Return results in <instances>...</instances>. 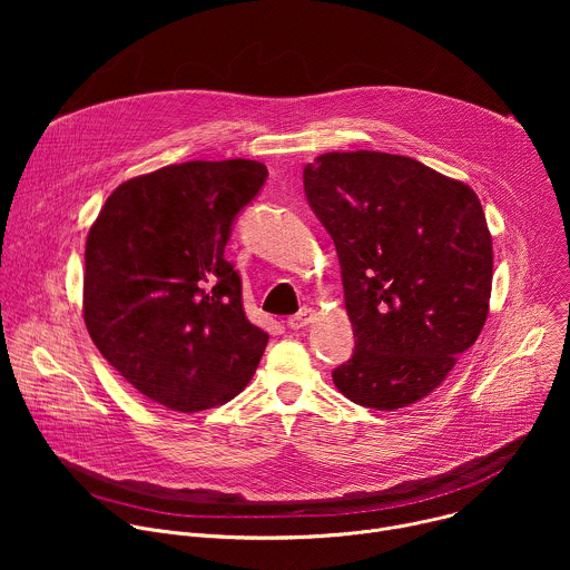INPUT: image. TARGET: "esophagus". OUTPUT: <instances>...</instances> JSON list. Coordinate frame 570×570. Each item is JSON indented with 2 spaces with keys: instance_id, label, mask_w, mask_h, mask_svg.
Listing matches in <instances>:
<instances>
[{
  "instance_id": "34e87169",
  "label": "esophagus",
  "mask_w": 570,
  "mask_h": 570,
  "mask_svg": "<svg viewBox=\"0 0 570 570\" xmlns=\"http://www.w3.org/2000/svg\"><path fill=\"white\" fill-rule=\"evenodd\" d=\"M313 320V311L311 308H299L295 315H291L288 317V327L291 330H302V327H306V324Z\"/></svg>"
}]
</instances>
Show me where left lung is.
Returning <instances> with one entry per match:
<instances>
[{
  "label": "left lung",
  "mask_w": 570,
  "mask_h": 570,
  "mask_svg": "<svg viewBox=\"0 0 570 570\" xmlns=\"http://www.w3.org/2000/svg\"><path fill=\"white\" fill-rule=\"evenodd\" d=\"M302 178L334 238L356 338L336 387L376 411L424 399L490 313L492 234L475 191L379 150L324 153Z\"/></svg>",
  "instance_id": "8db88e82"
}]
</instances>
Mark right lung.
<instances>
[{"label": "right lung", "mask_w": 570, "mask_h": 570, "mask_svg": "<svg viewBox=\"0 0 570 570\" xmlns=\"http://www.w3.org/2000/svg\"><path fill=\"white\" fill-rule=\"evenodd\" d=\"M255 159H194L119 185L86 243L83 317L104 358L180 413L246 387L268 334L225 259L236 214L264 187Z\"/></svg>", "instance_id": "obj_1"}]
</instances>
